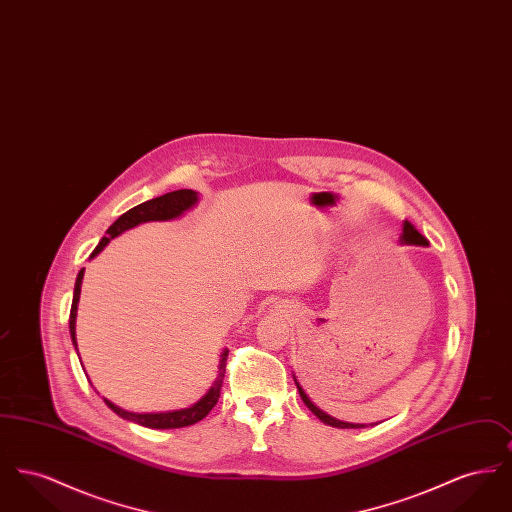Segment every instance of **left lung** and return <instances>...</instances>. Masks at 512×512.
<instances>
[{"label": "left lung", "mask_w": 512, "mask_h": 512, "mask_svg": "<svg viewBox=\"0 0 512 512\" xmlns=\"http://www.w3.org/2000/svg\"><path fill=\"white\" fill-rule=\"evenodd\" d=\"M401 244H409V245H426L428 244V240L414 228L413 224L409 222V220H405L403 222V234H401ZM293 380H295V386H297V391H299V395H301V399H303V403L309 407V411L315 414L317 418H320L324 424H328V426H334V428H365V424H351V422H341L338 418H334V416H330V414L324 413V411H320L317 405L309 399V395L303 391V388L299 386V382H297V378L293 376ZM372 426V424H370Z\"/></svg>", "instance_id": "obj_1"}]
</instances>
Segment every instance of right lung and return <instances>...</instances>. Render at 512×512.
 <instances>
[{
	"label": "right lung",
	"instance_id": "add662e5",
	"mask_svg": "<svg viewBox=\"0 0 512 512\" xmlns=\"http://www.w3.org/2000/svg\"><path fill=\"white\" fill-rule=\"evenodd\" d=\"M197 203V192L194 190H176L169 194L159 195L155 199L144 201L136 207H132L130 211H126L119 219L115 220L109 228H107V236L101 238L98 247L92 251L90 259L96 257L99 251H103V247L109 244L113 238L121 236L122 232L142 224V222H151V220H172L178 219L180 215H184L188 209H192ZM82 278H84V268L78 272L76 276V284H74L73 305H71V317H69V330H71V340L76 347V309H78V299H80V286H82ZM78 353V347H76ZM226 359H228V349H224L220 353L219 376L215 380V384L211 386V390L207 391L195 405L188 409H180V411H172V413H130L124 411L121 407H117L115 403H111L109 399H103L105 405L119 414L124 420L136 422L140 426L146 428H157V430H169V428H184V426H192L195 422L203 420L207 414L211 413V409L217 405L220 397V388H222V380L226 374Z\"/></svg>",
	"mask_w": 512,
	"mask_h": 512
}]
</instances>
